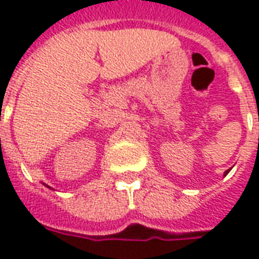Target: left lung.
Segmentation results:
<instances>
[{"label": "left lung", "mask_w": 259, "mask_h": 259, "mask_svg": "<svg viewBox=\"0 0 259 259\" xmlns=\"http://www.w3.org/2000/svg\"><path fill=\"white\" fill-rule=\"evenodd\" d=\"M230 172V169L229 170H226V173H225V176H226V175H227V173H229Z\"/></svg>", "instance_id": "8db88e82"}]
</instances>
